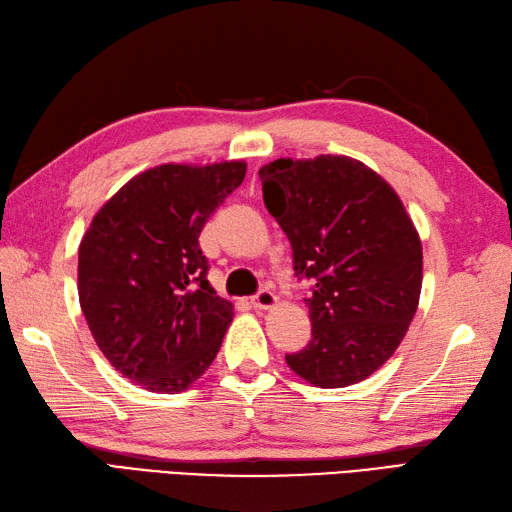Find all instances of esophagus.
<instances>
[{
  "label": "esophagus",
  "mask_w": 512,
  "mask_h": 512,
  "mask_svg": "<svg viewBox=\"0 0 512 512\" xmlns=\"http://www.w3.org/2000/svg\"><path fill=\"white\" fill-rule=\"evenodd\" d=\"M251 303H253V307H257V310H268V307L277 303V296L270 290H259L251 299Z\"/></svg>",
  "instance_id": "esophagus-1"
}]
</instances>
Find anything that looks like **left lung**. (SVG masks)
Wrapping results in <instances>:
<instances>
[{
	"label": "left lung",
	"instance_id": "left-lung-1",
	"mask_svg": "<svg viewBox=\"0 0 512 512\" xmlns=\"http://www.w3.org/2000/svg\"><path fill=\"white\" fill-rule=\"evenodd\" d=\"M259 178L294 275L312 281V340L285 362L320 388L358 384L397 351L417 312L419 233L392 187L355 159H277Z\"/></svg>",
	"mask_w": 512,
	"mask_h": 512
}]
</instances>
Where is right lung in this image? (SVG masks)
Segmentation results:
<instances>
[{
	"instance_id": "1",
	"label": "right lung",
	"mask_w": 512,
	"mask_h": 512,
	"mask_svg": "<svg viewBox=\"0 0 512 512\" xmlns=\"http://www.w3.org/2000/svg\"><path fill=\"white\" fill-rule=\"evenodd\" d=\"M246 163L159 165L95 213L78 248L82 314L104 358L130 382L174 395L216 360L233 305L209 285L200 231Z\"/></svg>"
}]
</instances>
